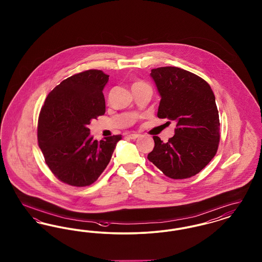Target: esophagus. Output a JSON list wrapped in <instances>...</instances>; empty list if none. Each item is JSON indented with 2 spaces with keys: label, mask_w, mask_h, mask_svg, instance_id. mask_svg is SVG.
Returning a JSON list of instances; mask_svg holds the SVG:
<instances>
[{
  "label": "esophagus",
  "mask_w": 262,
  "mask_h": 262,
  "mask_svg": "<svg viewBox=\"0 0 262 262\" xmlns=\"http://www.w3.org/2000/svg\"><path fill=\"white\" fill-rule=\"evenodd\" d=\"M127 137L130 138V139H136L137 137H139V135H137V134H129V135H127Z\"/></svg>",
  "instance_id": "34e87169"
}]
</instances>
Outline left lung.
I'll return each instance as SVG.
<instances>
[{
    "label": "left lung",
    "instance_id": "1",
    "mask_svg": "<svg viewBox=\"0 0 262 262\" xmlns=\"http://www.w3.org/2000/svg\"><path fill=\"white\" fill-rule=\"evenodd\" d=\"M161 96L157 116L177 123L174 137L163 142L153 137L147 156L163 174L180 180L200 173L215 156L220 121L210 85L199 75L176 67L151 70Z\"/></svg>",
    "mask_w": 262,
    "mask_h": 262
}]
</instances>
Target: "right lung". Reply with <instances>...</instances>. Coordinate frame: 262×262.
Returning a JSON list of instances; mask_svg holds the SVG:
<instances>
[{
    "instance_id": "right-lung-1",
    "label": "right lung",
    "mask_w": 262,
    "mask_h": 262,
    "mask_svg": "<svg viewBox=\"0 0 262 262\" xmlns=\"http://www.w3.org/2000/svg\"><path fill=\"white\" fill-rule=\"evenodd\" d=\"M109 75L88 70L62 80L48 94L38 118V145L51 172L74 187L93 184L110 162L122 136L100 141L88 125L104 115Z\"/></svg>"
}]
</instances>
